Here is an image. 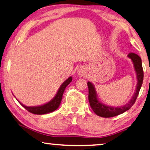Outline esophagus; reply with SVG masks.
I'll return each mask as SVG.
<instances>
[{"instance_id":"34e87169","label":"esophagus","mask_w":150,"mask_h":150,"mask_svg":"<svg viewBox=\"0 0 150 150\" xmlns=\"http://www.w3.org/2000/svg\"><path fill=\"white\" fill-rule=\"evenodd\" d=\"M77 74L79 76H83L85 74V70L83 68H80L79 70L77 71Z\"/></svg>"}]
</instances>
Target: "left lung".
<instances>
[{
    "label": "left lung",
    "instance_id": "8db88e82",
    "mask_svg": "<svg viewBox=\"0 0 150 150\" xmlns=\"http://www.w3.org/2000/svg\"><path fill=\"white\" fill-rule=\"evenodd\" d=\"M127 57L133 61L134 68H135L136 75H137V83L135 92L134 93L133 98L127 104L122 106L114 107L102 104L98 99L97 93L93 85L91 82H88L89 89L88 99L89 104H90V106L93 111L99 117L104 118L115 117V116L120 115V114L125 112V111L129 110L133 106V105L135 104L136 99H137L138 94H139L141 87L142 86L143 80H144V71H143L142 67V59L139 56L133 52H131L129 54Z\"/></svg>",
    "mask_w": 150,
    "mask_h": 150
}]
</instances>
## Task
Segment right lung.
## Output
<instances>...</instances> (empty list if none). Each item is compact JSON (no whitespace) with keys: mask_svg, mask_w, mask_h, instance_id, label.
<instances>
[{"mask_svg":"<svg viewBox=\"0 0 150 150\" xmlns=\"http://www.w3.org/2000/svg\"><path fill=\"white\" fill-rule=\"evenodd\" d=\"M72 81V77H69L65 81L62 83V84L60 87V88L57 93V94L53 98L52 100L48 102L44 105H41V106H26L23 104H21L19 101H17L19 102L20 104L21 105L23 108H25L27 110L30 112L31 113L35 114V115H44V114H47L49 112H52L54 111L59 108L60 104H61L62 95H63L64 91L66 87Z\"/></svg>","mask_w":150,"mask_h":150,"instance_id":"right-lung-1","label":"right lung"}]
</instances>
